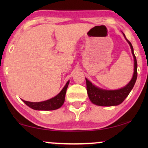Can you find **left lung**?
Returning a JSON list of instances; mask_svg holds the SVG:
<instances>
[{
  "label": "left lung",
  "mask_w": 148,
  "mask_h": 148,
  "mask_svg": "<svg viewBox=\"0 0 148 148\" xmlns=\"http://www.w3.org/2000/svg\"><path fill=\"white\" fill-rule=\"evenodd\" d=\"M125 39L128 42L131 46V52L134 57V73L131 82L124 88L116 90H104L94 86L90 81L86 79L87 85V91L89 98L93 104L102 106H117L122 103L125 99L128 96L129 93L132 90L136 82L137 77V63L135 57L132 44L125 37Z\"/></svg>",
  "instance_id": "1"
}]
</instances>
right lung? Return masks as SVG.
Listing matches in <instances>:
<instances>
[{
    "label": "right lung",
    "instance_id": "right-lung-1",
    "mask_svg": "<svg viewBox=\"0 0 148 148\" xmlns=\"http://www.w3.org/2000/svg\"><path fill=\"white\" fill-rule=\"evenodd\" d=\"M69 84V81L67 82L63 89L61 90L59 94L57 96H56L54 98H52L50 100L43 101L40 102H27V101H23L26 105L30 108L34 109V110H53L59 108L60 107L62 106L64 102V98H65V94L66 92V89Z\"/></svg>",
    "mask_w": 148,
    "mask_h": 148
}]
</instances>
